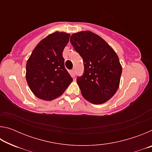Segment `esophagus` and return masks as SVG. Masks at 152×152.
Masks as SVG:
<instances>
[{
    "label": "esophagus",
    "mask_w": 152,
    "mask_h": 152,
    "mask_svg": "<svg viewBox=\"0 0 152 152\" xmlns=\"http://www.w3.org/2000/svg\"><path fill=\"white\" fill-rule=\"evenodd\" d=\"M71 74H72V77H75V76H76V70H75V68H74V69H72V70Z\"/></svg>",
    "instance_id": "1"
}]
</instances>
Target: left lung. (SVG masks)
Here are the masks:
<instances>
[{
    "instance_id": "1",
    "label": "left lung",
    "mask_w": 152,
    "mask_h": 152,
    "mask_svg": "<svg viewBox=\"0 0 152 152\" xmlns=\"http://www.w3.org/2000/svg\"><path fill=\"white\" fill-rule=\"evenodd\" d=\"M70 42L84 61V73L77 78L82 96L92 104L104 103L119 86L122 66L117 54L102 37L90 31L74 33Z\"/></svg>"
}]
</instances>
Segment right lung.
<instances>
[{
    "label": "right lung",
    "instance_id": "obj_1",
    "mask_svg": "<svg viewBox=\"0 0 152 152\" xmlns=\"http://www.w3.org/2000/svg\"><path fill=\"white\" fill-rule=\"evenodd\" d=\"M70 33L55 31L36 45L26 64V80L34 95L52 101L62 94L72 82L64 67L62 53Z\"/></svg>",
    "mask_w": 152,
    "mask_h": 152
}]
</instances>
